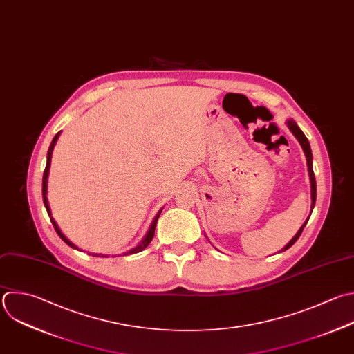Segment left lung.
Segmentation results:
<instances>
[{
    "mask_svg": "<svg viewBox=\"0 0 354 354\" xmlns=\"http://www.w3.org/2000/svg\"><path fill=\"white\" fill-rule=\"evenodd\" d=\"M286 126L288 129L290 130V133L295 136V138L299 141L303 152H304V156H306V162H307V171H308V178H310V192H311V207H310V216H311V212L314 209V205H315V196H317V185H315V177H314V171H313V153H311V148H310V144H308V140L306 138V136L303 134V131L299 129V126L296 124V122L293 119H288L286 120ZM310 216L307 217V220L303 223V225L299 228V231L296 232V235L279 250V252H283L286 249H289L296 241L297 238L300 236L303 228L306 227Z\"/></svg>",
    "mask_w": 354,
    "mask_h": 354,
    "instance_id": "left-lung-1",
    "label": "left lung"
}]
</instances>
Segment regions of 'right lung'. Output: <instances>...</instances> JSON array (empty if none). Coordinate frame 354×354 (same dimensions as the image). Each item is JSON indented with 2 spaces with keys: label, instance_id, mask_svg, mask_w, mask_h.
I'll return each mask as SVG.
<instances>
[{
  "label": "right lung",
  "instance_id": "1",
  "mask_svg": "<svg viewBox=\"0 0 354 354\" xmlns=\"http://www.w3.org/2000/svg\"><path fill=\"white\" fill-rule=\"evenodd\" d=\"M59 136H61V131L54 137V140H53V142H51V145H50L48 153H47V165H46L44 176H43V201H44V206H46V209H47V213H48V216H50V218H51V223L54 224V228H55V231L58 232V235L61 236V239H62L65 243H68L71 248H73V249H79V248H77L72 241H69V239L65 236V234L61 231V228H59V227H58V224L55 223V220H54V217H53V213H51V209H50L48 198H47V189H48V174H50L51 158H53V151H54V147H55V144H57V141H58ZM162 210H163V209H160V210L156 213V216H155V218H153V221H152V224H151V227H149V230H148L147 235L142 238V241H141L136 248H133V249H130V250L124 252L123 254H133V253H138V252L144 250V249L151 243V241H152V238H153V234H155V227H156V223H158V218H159V216H160ZM94 256L108 257V254H100V253H97V254H94Z\"/></svg>",
  "mask_w": 354,
  "mask_h": 354
}]
</instances>
